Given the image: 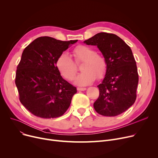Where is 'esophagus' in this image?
Listing matches in <instances>:
<instances>
[{"instance_id": "34e87169", "label": "esophagus", "mask_w": 158, "mask_h": 158, "mask_svg": "<svg viewBox=\"0 0 158 158\" xmlns=\"http://www.w3.org/2000/svg\"><path fill=\"white\" fill-rule=\"evenodd\" d=\"M77 89L78 91H85V90L86 89V88H79V87H77Z\"/></svg>"}]
</instances>
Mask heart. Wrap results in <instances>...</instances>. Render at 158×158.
Returning a JSON list of instances; mask_svg holds the SVG:
<instances>
[{
	"label": "heart",
	"mask_w": 158,
	"mask_h": 158,
	"mask_svg": "<svg viewBox=\"0 0 158 158\" xmlns=\"http://www.w3.org/2000/svg\"><path fill=\"white\" fill-rule=\"evenodd\" d=\"M72 54L74 61L79 64L82 63V72L75 79V83L79 86L88 85L97 79H102L107 69L105 57L96 52L92 47L79 45L75 47ZM72 58L66 53H62L57 57L56 66L61 76L69 81L74 78L77 72V66Z\"/></svg>",
	"instance_id": "obj_1"
}]
</instances>
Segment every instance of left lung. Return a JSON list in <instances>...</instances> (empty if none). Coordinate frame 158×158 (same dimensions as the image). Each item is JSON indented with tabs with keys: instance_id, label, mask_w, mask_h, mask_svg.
Segmentation results:
<instances>
[{
	"instance_id": "8db88e82",
	"label": "left lung",
	"mask_w": 158,
	"mask_h": 158,
	"mask_svg": "<svg viewBox=\"0 0 158 158\" xmlns=\"http://www.w3.org/2000/svg\"><path fill=\"white\" fill-rule=\"evenodd\" d=\"M96 45L107 61L104 79L98 85L99 97L94 104L95 110L106 117H114L133 104L136 98L138 73L130 47L117 35L99 32L85 40Z\"/></svg>"
}]
</instances>
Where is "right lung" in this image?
Returning <instances> with one entry per match:
<instances>
[{
	"mask_svg": "<svg viewBox=\"0 0 158 158\" xmlns=\"http://www.w3.org/2000/svg\"><path fill=\"white\" fill-rule=\"evenodd\" d=\"M77 40L39 37L27 45L16 72L20 102L42 118L62 116L69 107L76 88L63 79L56 66L57 57Z\"/></svg>",
	"mask_w": 158,
	"mask_h": 158,
	"instance_id": "add662e5",
	"label": "right lung"
}]
</instances>
